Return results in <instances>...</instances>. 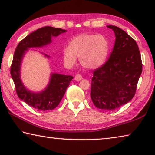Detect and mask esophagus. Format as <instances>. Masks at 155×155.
Returning <instances> with one entry per match:
<instances>
[{"instance_id": "obj_1", "label": "esophagus", "mask_w": 155, "mask_h": 155, "mask_svg": "<svg viewBox=\"0 0 155 155\" xmlns=\"http://www.w3.org/2000/svg\"><path fill=\"white\" fill-rule=\"evenodd\" d=\"M74 79H75L76 81H81V79H83L82 76H81V75L79 74H77V75L75 76Z\"/></svg>"}]
</instances>
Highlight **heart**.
<instances>
[{"instance_id": "obj_1", "label": "heart", "mask_w": 155, "mask_h": 155, "mask_svg": "<svg viewBox=\"0 0 155 155\" xmlns=\"http://www.w3.org/2000/svg\"><path fill=\"white\" fill-rule=\"evenodd\" d=\"M109 44L101 35L82 33L74 37L70 41L69 46L64 50V60L69 66L74 65L77 57L80 64L89 70L98 68L107 59Z\"/></svg>"}]
</instances>
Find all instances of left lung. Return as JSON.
I'll return each instance as SVG.
<instances>
[{
  "label": "left lung",
  "mask_w": 155,
  "mask_h": 155,
  "mask_svg": "<svg viewBox=\"0 0 155 155\" xmlns=\"http://www.w3.org/2000/svg\"><path fill=\"white\" fill-rule=\"evenodd\" d=\"M115 41L109 59L93 71L90 96L97 108L115 110L135 96L142 62L135 40L119 27L109 25Z\"/></svg>",
  "instance_id": "obj_1"
}]
</instances>
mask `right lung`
<instances>
[{"label": "right lung", "mask_w": 155, "mask_h": 155, "mask_svg": "<svg viewBox=\"0 0 155 155\" xmlns=\"http://www.w3.org/2000/svg\"><path fill=\"white\" fill-rule=\"evenodd\" d=\"M65 32L66 30L48 26L38 28L21 40L15 48L10 70L15 91L21 100L34 109L47 111L56 108L73 77L70 75L53 73L45 90L39 93L32 92L25 87L20 79V65L22 57L28 48L46 46L51 42L52 37L58 36Z\"/></svg>", "instance_id": "1"}]
</instances>
